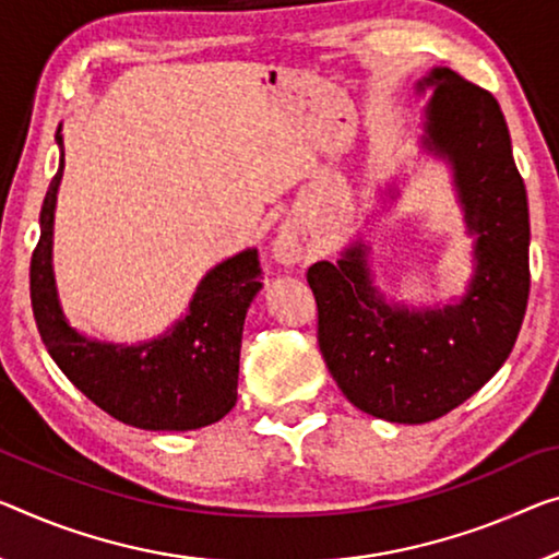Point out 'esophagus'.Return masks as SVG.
Segmentation results:
<instances>
[{
    "label": "esophagus",
    "instance_id": "34e87169",
    "mask_svg": "<svg viewBox=\"0 0 559 559\" xmlns=\"http://www.w3.org/2000/svg\"><path fill=\"white\" fill-rule=\"evenodd\" d=\"M274 257H277V260L285 262V264L297 262L299 260V247L295 245V239H289L285 235L274 239Z\"/></svg>",
    "mask_w": 559,
    "mask_h": 559
}]
</instances>
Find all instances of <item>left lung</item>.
Returning a JSON list of instances; mask_svg holds the SVG:
<instances>
[{
	"mask_svg": "<svg viewBox=\"0 0 559 559\" xmlns=\"http://www.w3.org/2000/svg\"><path fill=\"white\" fill-rule=\"evenodd\" d=\"M435 87L427 147L450 157L467 227L477 235V274L457 307L412 314L374 295L365 245L337 264L317 262L307 282L317 302V342L342 394L367 415L419 425L448 415L502 367L530 295L527 192L512 159L508 122L487 90L450 70Z\"/></svg>",
	"mask_w": 559,
	"mask_h": 559,
	"instance_id": "left-lung-1",
	"label": "left lung"
}]
</instances>
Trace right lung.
I'll return each instance as SVG.
<instances>
[{
    "mask_svg": "<svg viewBox=\"0 0 559 559\" xmlns=\"http://www.w3.org/2000/svg\"><path fill=\"white\" fill-rule=\"evenodd\" d=\"M62 147V134L57 130ZM62 162L39 214V242L29 262V297L47 352L76 390L119 423L185 432L217 423L237 402L239 345L247 307L260 292L254 250L214 267L171 334L142 347L102 345L67 324L51 274V222Z\"/></svg>",
    "mask_w": 559,
    "mask_h": 559,
    "instance_id": "right-lung-1",
    "label": "right lung"
}]
</instances>
